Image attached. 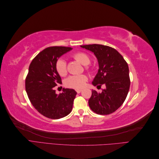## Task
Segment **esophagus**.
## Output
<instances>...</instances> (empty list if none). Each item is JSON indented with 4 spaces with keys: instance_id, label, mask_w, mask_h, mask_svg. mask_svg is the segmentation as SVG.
<instances>
[{
    "instance_id": "1",
    "label": "esophagus",
    "mask_w": 159,
    "mask_h": 159,
    "mask_svg": "<svg viewBox=\"0 0 159 159\" xmlns=\"http://www.w3.org/2000/svg\"><path fill=\"white\" fill-rule=\"evenodd\" d=\"M81 89H77V90H76V92L78 93H80L81 92Z\"/></svg>"
}]
</instances>
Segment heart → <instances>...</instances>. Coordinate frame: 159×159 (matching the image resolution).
I'll return each mask as SVG.
<instances>
[{
  "label": "heart",
  "instance_id": "heart-1",
  "mask_svg": "<svg viewBox=\"0 0 159 159\" xmlns=\"http://www.w3.org/2000/svg\"><path fill=\"white\" fill-rule=\"evenodd\" d=\"M72 57L84 66H87L90 63L91 58L89 56L83 52H78L72 55ZM55 69L60 76H66L68 73L67 71V64L66 61L63 58L57 60L55 64ZM86 69L90 70L89 66L86 67ZM87 76L84 74L70 75L65 80V85L67 87L79 89L82 88L87 81Z\"/></svg>",
  "mask_w": 159,
  "mask_h": 159
}]
</instances>
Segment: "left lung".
I'll list each match as a JSON object with an SVG mask.
<instances>
[{
  "instance_id": "1",
  "label": "left lung",
  "mask_w": 159,
  "mask_h": 159,
  "mask_svg": "<svg viewBox=\"0 0 159 159\" xmlns=\"http://www.w3.org/2000/svg\"><path fill=\"white\" fill-rule=\"evenodd\" d=\"M90 50L98 58V73L92 84L105 89L101 93L92 90L89 99L91 109L99 115H109L115 112L125 100L129 88L130 78L129 67L123 57L113 48L102 44L80 46Z\"/></svg>"
}]
</instances>
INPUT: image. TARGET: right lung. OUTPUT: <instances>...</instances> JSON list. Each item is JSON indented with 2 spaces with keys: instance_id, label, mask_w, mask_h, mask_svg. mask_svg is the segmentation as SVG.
I'll return each instance as SVG.
<instances>
[{
  "instance_id": "add662e5",
  "label": "right lung",
  "mask_w": 159,
  "mask_h": 159,
  "mask_svg": "<svg viewBox=\"0 0 159 159\" xmlns=\"http://www.w3.org/2000/svg\"><path fill=\"white\" fill-rule=\"evenodd\" d=\"M70 47L51 46L40 52L32 61L25 80V88L32 105L44 116L57 119L68 115L72 110L77 94L73 89H63L56 93L55 86L61 79L55 69L56 60Z\"/></svg>"
}]
</instances>
